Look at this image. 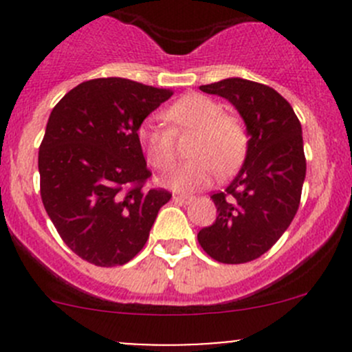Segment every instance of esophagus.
I'll list each match as a JSON object with an SVG mask.
<instances>
[{
  "mask_svg": "<svg viewBox=\"0 0 352 352\" xmlns=\"http://www.w3.org/2000/svg\"><path fill=\"white\" fill-rule=\"evenodd\" d=\"M194 199V196H189V194H177L173 196V201L175 202H190Z\"/></svg>",
  "mask_w": 352,
  "mask_h": 352,
  "instance_id": "esophagus-1",
  "label": "esophagus"
}]
</instances>
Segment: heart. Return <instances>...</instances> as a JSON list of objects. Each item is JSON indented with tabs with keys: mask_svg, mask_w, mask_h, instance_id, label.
I'll list each match as a JSON object with an SVG mask.
<instances>
[{
	"mask_svg": "<svg viewBox=\"0 0 352 352\" xmlns=\"http://www.w3.org/2000/svg\"><path fill=\"white\" fill-rule=\"evenodd\" d=\"M168 127L148 119L138 127V143L144 158L156 170H165L175 158V134L196 131L189 162L172 166L163 184L175 190H194L211 184L218 175L233 172L242 163L248 134L239 117L226 116L221 104L206 95L189 94L165 110Z\"/></svg>",
	"mask_w": 352,
	"mask_h": 352,
	"instance_id": "obj_1",
	"label": "heart"
}]
</instances>
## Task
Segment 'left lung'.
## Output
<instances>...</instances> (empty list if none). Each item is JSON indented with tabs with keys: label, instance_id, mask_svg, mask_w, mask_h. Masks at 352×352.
<instances>
[{
	"label": "left lung",
	"instance_id": "left-lung-1",
	"mask_svg": "<svg viewBox=\"0 0 352 352\" xmlns=\"http://www.w3.org/2000/svg\"><path fill=\"white\" fill-rule=\"evenodd\" d=\"M201 90L232 102L250 140L239 175L211 196L218 216L197 240L214 261L245 264L281 239L300 208L307 175L301 124L289 102L267 85L228 78Z\"/></svg>",
	"mask_w": 352,
	"mask_h": 352
}]
</instances>
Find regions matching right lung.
<instances>
[{"label":"right lung","instance_id":"obj_1","mask_svg":"<svg viewBox=\"0 0 352 352\" xmlns=\"http://www.w3.org/2000/svg\"><path fill=\"white\" fill-rule=\"evenodd\" d=\"M172 95L126 78H95L52 109L38 148L42 204L83 261L113 267L136 257L172 197L146 186L151 172L138 143V127Z\"/></svg>","mask_w":352,"mask_h":352}]
</instances>
